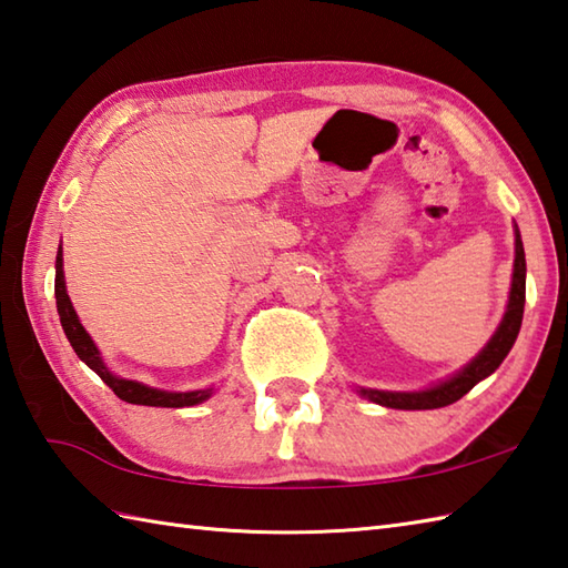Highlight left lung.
I'll return each mask as SVG.
<instances>
[{
  "instance_id": "left-lung-1",
  "label": "left lung",
  "mask_w": 568,
  "mask_h": 568,
  "mask_svg": "<svg viewBox=\"0 0 568 568\" xmlns=\"http://www.w3.org/2000/svg\"><path fill=\"white\" fill-rule=\"evenodd\" d=\"M525 274H527L525 247H523V240H519V233H515V272H513L510 304H507L500 328L495 331L490 343L476 355V361H470L458 375H454L432 389H424V392L361 389V395L389 409H438V407H446V404L458 402L463 395H468L480 379L493 375L495 369L500 367V363L505 361L507 353H510V348L517 341V333H519V326H523V314H525Z\"/></svg>"
}]
</instances>
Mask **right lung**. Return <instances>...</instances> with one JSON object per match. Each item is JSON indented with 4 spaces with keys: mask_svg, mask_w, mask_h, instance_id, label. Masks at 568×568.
I'll list each match as a JSON object with an SVG mask.
<instances>
[{
    "mask_svg": "<svg viewBox=\"0 0 568 568\" xmlns=\"http://www.w3.org/2000/svg\"><path fill=\"white\" fill-rule=\"evenodd\" d=\"M55 306H58V316H61V326L71 341L75 355L83 361L92 373H98L100 379L118 395L120 399L130 402V404H144V407H193V404H201L203 399L211 397L213 389H199V392H161L154 387H146L142 382L134 379H122L114 377L105 363L100 361V353L95 348V343L83 328V323L78 321L75 308L71 304V298L65 294V280H63V250L58 247V257H55Z\"/></svg>",
    "mask_w": 568,
    "mask_h": 568,
    "instance_id": "add662e5",
    "label": "right lung"
}]
</instances>
